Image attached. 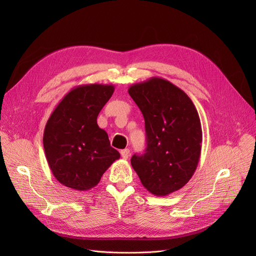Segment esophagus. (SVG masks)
<instances>
[{"label":"esophagus","mask_w":256,"mask_h":256,"mask_svg":"<svg viewBox=\"0 0 256 256\" xmlns=\"http://www.w3.org/2000/svg\"><path fill=\"white\" fill-rule=\"evenodd\" d=\"M129 154H130V150L128 148H125V150H120V154H122V159H128L129 157Z\"/></svg>","instance_id":"1"}]
</instances>
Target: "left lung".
Listing matches in <instances>:
<instances>
[{
  "instance_id": "8db88e82",
  "label": "left lung",
  "mask_w": 256,
  "mask_h": 256,
  "mask_svg": "<svg viewBox=\"0 0 256 256\" xmlns=\"http://www.w3.org/2000/svg\"><path fill=\"white\" fill-rule=\"evenodd\" d=\"M128 92L144 116L147 144L131 166L154 196H168L198 168L203 134L196 108L182 90L157 76L132 84Z\"/></svg>"
}]
</instances>
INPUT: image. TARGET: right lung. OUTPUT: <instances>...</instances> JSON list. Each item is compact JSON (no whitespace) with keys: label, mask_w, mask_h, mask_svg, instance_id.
<instances>
[{"label":"right lung","mask_w":256,"mask_h":256,"mask_svg":"<svg viewBox=\"0 0 256 256\" xmlns=\"http://www.w3.org/2000/svg\"><path fill=\"white\" fill-rule=\"evenodd\" d=\"M113 92L112 84L79 85L60 100L46 124V158L56 180L68 188H94L120 157L97 125V116Z\"/></svg>","instance_id":"add662e5"}]
</instances>
